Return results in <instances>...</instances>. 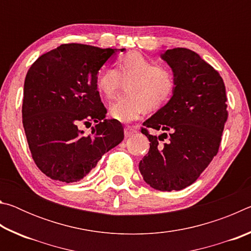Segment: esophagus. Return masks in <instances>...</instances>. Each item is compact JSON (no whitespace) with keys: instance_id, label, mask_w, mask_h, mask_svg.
Wrapping results in <instances>:
<instances>
[{"instance_id":"1","label":"esophagus","mask_w":251,"mask_h":251,"mask_svg":"<svg viewBox=\"0 0 251 251\" xmlns=\"http://www.w3.org/2000/svg\"><path fill=\"white\" fill-rule=\"evenodd\" d=\"M136 133H137V130L135 129V127H133V126H126L125 127V129H124L125 137H130V136H133Z\"/></svg>"}]
</instances>
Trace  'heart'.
<instances>
[{"label": "heart", "mask_w": 251, "mask_h": 251, "mask_svg": "<svg viewBox=\"0 0 251 251\" xmlns=\"http://www.w3.org/2000/svg\"><path fill=\"white\" fill-rule=\"evenodd\" d=\"M125 84L124 95L110 105L109 114L114 120L131 122L145 110L160 108L173 96L176 88V74L173 69L155 64L142 53L128 52L116 61V70L105 69L97 76V90L112 100Z\"/></svg>", "instance_id": "b5f03b06"}]
</instances>
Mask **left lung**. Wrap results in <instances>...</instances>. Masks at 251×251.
I'll return each instance as SVG.
<instances>
[{"instance_id":"1","label":"left lung","mask_w":251,"mask_h":251,"mask_svg":"<svg viewBox=\"0 0 251 251\" xmlns=\"http://www.w3.org/2000/svg\"><path fill=\"white\" fill-rule=\"evenodd\" d=\"M161 58L175 72L176 88L168 103L143 123L151 147L139 172L152 188L172 192L196 181L217 155L228 118L227 96L222 76L197 53L177 48ZM150 128L163 134L156 136Z\"/></svg>"}]
</instances>
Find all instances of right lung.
Returning a JSON list of instances; mask_svg holds the SVG:
<instances>
[{"label":"right lung","instance_id":"obj_1","mask_svg":"<svg viewBox=\"0 0 251 251\" xmlns=\"http://www.w3.org/2000/svg\"><path fill=\"white\" fill-rule=\"evenodd\" d=\"M124 50V49H123ZM122 50V52H123ZM114 49L62 44L36 59L24 82L23 127L32 158L54 180L75 182L124 139L116 120H105L97 73ZM97 122L90 135L80 129Z\"/></svg>","mask_w":251,"mask_h":251}]
</instances>
